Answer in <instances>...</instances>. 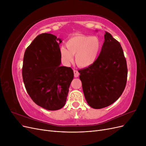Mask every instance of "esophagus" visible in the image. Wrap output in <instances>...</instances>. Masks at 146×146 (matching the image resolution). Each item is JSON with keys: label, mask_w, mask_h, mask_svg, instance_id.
<instances>
[{"label": "esophagus", "mask_w": 146, "mask_h": 146, "mask_svg": "<svg viewBox=\"0 0 146 146\" xmlns=\"http://www.w3.org/2000/svg\"><path fill=\"white\" fill-rule=\"evenodd\" d=\"M74 77H78L79 76V72L77 70H74Z\"/></svg>", "instance_id": "1"}]
</instances>
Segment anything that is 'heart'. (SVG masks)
<instances>
[{
  "label": "heart",
  "instance_id": "1",
  "mask_svg": "<svg viewBox=\"0 0 146 146\" xmlns=\"http://www.w3.org/2000/svg\"><path fill=\"white\" fill-rule=\"evenodd\" d=\"M66 47L60 48V54L63 63L68 64L75 55L76 64L82 68H87L93 64L100 50V42L96 36L77 35L70 38Z\"/></svg>",
  "mask_w": 146,
  "mask_h": 146
}]
</instances>
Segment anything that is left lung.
I'll return each instance as SVG.
<instances>
[{"label":"left lung","instance_id":"8db88e82","mask_svg":"<svg viewBox=\"0 0 146 146\" xmlns=\"http://www.w3.org/2000/svg\"><path fill=\"white\" fill-rule=\"evenodd\" d=\"M104 39L95 62L78 70L86 100L94 109L113 104L122 94L127 83V63L120 43L107 32Z\"/></svg>","mask_w":146,"mask_h":146}]
</instances>
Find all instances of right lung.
<instances>
[{
    "mask_svg": "<svg viewBox=\"0 0 146 146\" xmlns=\"http://www.w3.org/2000/svg\"><path fill=\"white\" fill-rule=\"evenodd\" d=\"M61 39L50 33L39 35L26 49L23 78L34 102L47 110H58L65 105L74 78L72 69L61 66Z\"/></svg>",
    "mask_w": 146,
    "mask_h": 146,
    "instance_id": "right-lung-1",
    "label": "right lung"
}]
</instances>
